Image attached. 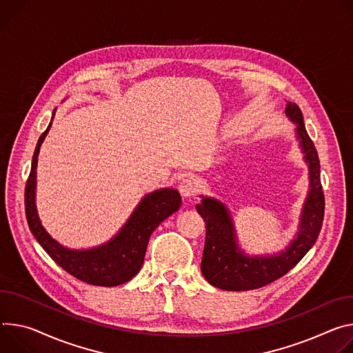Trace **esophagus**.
Instances as JSON below:
<instances>
[{
  "label": "esophagus",
  "instance_id": "1",
  "mask_svg": "<svg viewBox=\"0 0 353 353\" xmlns=\"http://www.w3.org/2000/svg\"><path fill=\"white\" fill-rule=\"evenodd\" d=\"M197 183L193 180V179H183L180 183H179V191L180 194L184 197V199H190L193 197L196 193H197Z\"/></svg>",
  "mask_w": 353,
  "mask_h": 353
}]
</instances>
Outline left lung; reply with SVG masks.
<instances>
[{
    "label": "left lung",
    "instance_id": "8db88e82",
    "mask_svg": "<svg viewBox=\"0 0 353 353\" xmlns=\"http://www.w3.org/2000/svg\"><path fill=\"white\" fill-rule=\"evenodd\" d=\"M285 115L297 125L296 134L310 176V190L301 211L299 232L292 243L274 256H248L238 246L234 222L225 205L201 196L203 200L196 207L205 222L201 272L210 284L222 290H253L277 280L304 258L321 231L325 199L319 179L318 153L305 131L299 105L287 103Z\"/></svg>",
    "mask_w": 353,
    "mask_h": 353
}]
</instances>
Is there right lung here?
Masks as SVG:
<instances>
[{"label": "right lung", "instance_id": "right-lung-1", "mask_svg": "<svg viewBox=\"0 0 353 353\" xmlns=\"http://www.w3.org/2000/svg\"><path fill=\"white\" fill-rule=\"evenodd\" d=\"M50 126L52 122L37 143L25 187V214L30 232L60 268L81 281L104 287L130 281L142 268L152 232L180 208V193L174 188H160L146 194L121 231L104 245L80 250L60 245L43 228L35 203L38 154Z\"/></svg>", "mask_w": 353, "mask_h": 353}]
</instances>
